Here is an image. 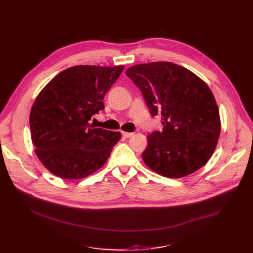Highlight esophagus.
I'll return each instance as SVG.
<instances>
[{"label":"esophagus","mask_w":253,"mask_h":253,"mask_svg":"<svg viewBox=\"0 0 253 253\" xmlns=\"http://www.w3.org/2000/svg\"><path fill=\"white\" fill-rule=\"evenodd\" d=\"M122 134H123L124 137H127V138H129V137H131L132 135H133V133H132V132H125V131L122 132Z\"/></svg>","instance_id":"1"}]
</instances>
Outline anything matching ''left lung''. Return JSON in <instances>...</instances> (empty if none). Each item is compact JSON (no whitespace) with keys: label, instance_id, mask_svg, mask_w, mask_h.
I'll list each match as a JSON object with an SVG mask.
<instances>
[{"label":"left lung","instance_id":"8db88e82","mask_svg":"<svg viewBox=\"0 0 253 253\" xmlns=\"http://www.w3.org/2000/svg\"><path fill=\"white\" fill-rule=\"evenodd\" d=\"M126 75L141 92L152 117L162 116V131L148 135L142 159L167 177H182L204 166L220 133L219 112L207 84L172 62L131 66Z\"/></svg>","mask_w":253,"mask_h":253}]
</instances>
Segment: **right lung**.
Listing matches in <instances>:
<instances>
[{"instance_id": "right-lung-1", "label": "right lung", "mask_w": 253, "mask_h": 253, "mask_svg": "<svg viewBox=\"0 0 253 253\" xmlns=\"http://www.w3.org/2000/svg\"><path fill=\"white\" fill-rule=\"evenodd\" d=\"M124 65H76L56 75L39 93L30 116L32 141L40 161L53 174L79 179L101 168L120 132L94 128L92 116Z\"/></svg>"}]
</instances>
